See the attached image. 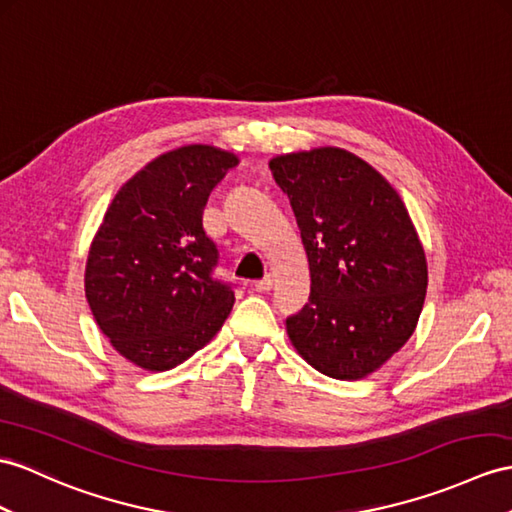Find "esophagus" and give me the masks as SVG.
I'll list each match as a JSON object with an SVG mask.
<instances>
[{
  "label": "esophagus",
  "mask_w": 512,
  "mask_h": 512,
  "mask_svg": "<svg viewBox=\"0 0 512 512\" xmlns=\"http://www.w3.org/2000/svg\"><path fill=\"white\" fill-rule=\"evenodd\" d=\"M271 286H273V278H271V276H265L263 280H256V282H254V289H256L258 293L271 291Z\"/></svg>",
  "instance_id": "34e87169"
}]
</instances>
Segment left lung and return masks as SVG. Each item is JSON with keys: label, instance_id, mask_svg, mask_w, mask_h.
I'll use <instances>...</instances> for the list:
<instances>
[{"label": "left lung", "instance_id": "8db88e82", "mask_svg": "<svg viewBox=\"0 0 512 512\" xmlns=\"http://www.w3.org/2000/svg\"><path fill=\"white\" fill-rule=\"evenodd\" d=\"M310 267V297L286 332L308 365L336 380L380 369L415 332L428 289L417 230L393 186L341 147L276 156Z\"/></svg>", "mask_w": 512, "mask_h": 512}]
</instances>
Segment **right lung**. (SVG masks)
Returning <instances> with one entry per match:
<instances>
[{"mask_svg":"<svg viewBox=\"0 0 512 512\" xmlns=\"http://www.w3.org/2000/svg\"><path fill=\"white\" fill-rule=\"evenodd\" d=\"M236 165L213 145L178 147L134 173L106 210L84 291L99 330L136 367H178L230 315L234 291L213 276L219 252L202 217L210 191Z\"/></svg>","mask_w":512,"mask_h":512,"instance_id":"1","label":"right lung"}]
</instances>
